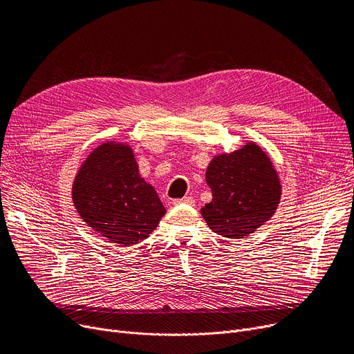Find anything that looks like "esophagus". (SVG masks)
Masks as SVG:
<instances>
[{
  "instance_id": "obj_1",
  "label": "esophagus",
  "mask_w": 354,
  "mask_h": 354,
  "mask_svg": "<svg viewBox=\"0 0 354 354\" xmlns=\"http://www.w3.org/2000/svg\"><path fill=\"white\" fill-rule=\"evenodd\" d=\"M195 199L192 196H183L180 199H174V205H194Z\"/></svg>"
}]
</instances>
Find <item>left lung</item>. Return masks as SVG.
I'll return each instance as SVG.
<instances>
[{
	"mask_svg": "<svg viewBox=\"0 0 354 354\" xmlns=\"http://www.w3.org/2000/svg\"><path fill=\"white\" fill-rule=\"evenodd\" d=\"M205 180L212 201L201 209L208 227L231 239L245 238L274 215L281 199V182L264 149L247 142L209 162Z\"/></svg>",
	"mask_w": 354,
	"mask_h": 354,
	"instance_id": "obj_1",
	"label": "left lung"
}]
</instances>
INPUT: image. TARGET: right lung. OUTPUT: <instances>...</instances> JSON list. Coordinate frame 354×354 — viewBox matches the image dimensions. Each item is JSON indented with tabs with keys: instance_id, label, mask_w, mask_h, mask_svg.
<instances>
[{
	"instance_id": "right-lung-1",
	"label": "right lung",
	"mask_w": 354,
	"mask_h": 354,
	"mask_svg": "<svg viewBox=\"0 0 354 354\" xmlns=\"http://www.w3.org/2000/svg\"><path fill=\"white\" fill-rule=\"evenodd\" d=\"M71 198L87 227L120 247L142 243L166 214L155 188L140 176L133 149L118 140L88 153L73 180Z\"/></svg>"
}]
</instances>
